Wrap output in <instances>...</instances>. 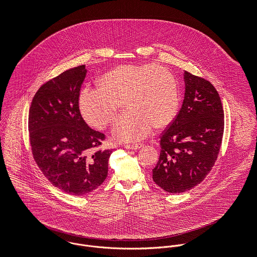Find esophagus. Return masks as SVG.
Here are the masks:
<instances>
[{
  "label": "esophagus",
  "instance_id": "34e87169",
  "mask_svg": "<svg viewBox=\"0 0 257 257\" xmlns=\"http://www.w3.org/2000/svg\"><path fill=\"white\" fill-rule=\"evenodd\" d=\"M143 146V144L141 143H135V144H126L124 147L127 149H132V150H137L139 148H141Z\"/></svg>",
  "mask_w": 257,
  "mask_h": 257
}]
</instances>
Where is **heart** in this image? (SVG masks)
<instances>
[{
	"label": "heart",
	"instance_id": "1",
	"mask_svg": "<svg viewBox=\"0 0 257 257\" xmlns=\"http://www.w3.org/2000/svg\"><path fill=\"white\" fill-rule=\"evenodd\" d=\"M98 84L99 88H86L81 92L82 114L90 125L103 129L113 123L124 102L128 110L113 128V136L118 141H137L151 126L155 129L168 126L177 114V81L164 67L119 65L102 75Z\"/></svg>",
	"mask_w": 257,
	"mask_h": 257
}]
</instances>
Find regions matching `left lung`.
Here are the masks:
<instances>
[{
	"label": "left lung",
	"instance_id": "1",
	"mask_svg": "<svg viewBox=\"0 0 257 257\" xmlns=\"http://www.w3.org/2000/svg\"><path fill=\"white\" fill-rule=\"evenodd\" d=\"M185 93L180 111L162 133L153 181L169 193L188 191L212 169L221 146L224 113L213 85L184 71Z\"/></svg>",
	"mask_w": 257,
	"mask_h": 257
}]
</instances>
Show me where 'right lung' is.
I'll use <instances>...</instances> for the list:
<instances>
[{"label":"right lung","instance_id":"1","mask_svg":"<svg viewBox=\"0 0 257 257\" xmlns=\"http://www.w3.org/2000/svg\"><path fill=\"white\" fill-rule=\"evenodd\" d=\"M86 74L81 65L46 82L29 111L30 144L37 165L55 187L77 196L104 182L113 151H93L105 135L91 129L80 113V89Z\"/></svg>","mask_w":257,"mask_h":257}]
</instances>
